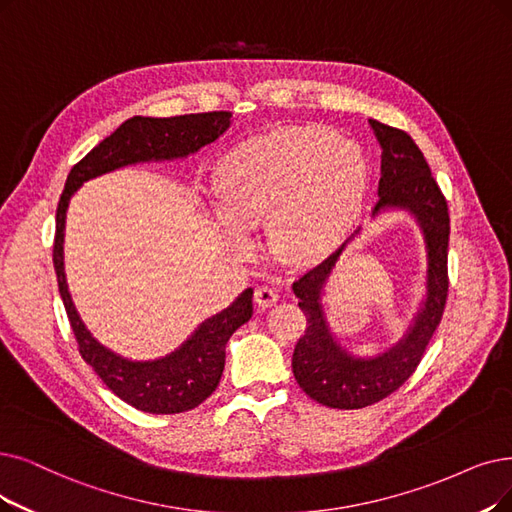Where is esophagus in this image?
Listing matches in <instances>:
<instances>
[{
  "instance_id": "34e87169",
  "label": "esophagus",
  "mask_w": 512,
  "mask_h": 512,
  "mask_svg": "<svg viewBox=\"0 0 512 512\" xmlns=\"http://www.w3.org/2000/svg\"><path fill=\"white\" fill-rule=\"evenodd\" d=\"M254 298L260 309H269V306H273L279 300V294L275 288H271V285H258Z\"/></svg>"
}]
</instances>
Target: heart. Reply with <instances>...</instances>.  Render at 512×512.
<instances>
[{
    "instance_id": "1",
    "label": "heart",
    "mask_w": 512,
    "mask_h": 512,
    "mask_svg": "<svg viewBox=\"0 0 512 512\" xmlns=\"http://www.w3.org/2000/svg\"><path fill=\"white\" fill-rule=\"evenodd\" d=\"M359 145L325 128H283L241 142L218 168L214 218L235 248L271 222L275 250L290 260L330 252L355 224L367 193Z\"/></svg>"
}]
</instances>
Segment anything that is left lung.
<instances>
[{
	"mask_svg": "<svg viewBox=\"0 0 512 512\" xmlns=\"http://www.w3.org/2000/svg\"><path fill=\"white\" fill-rule=\"evenodd\" d=\"M370 126L382 149L378 203L372 214L403 210L418 222L426 248V298L395 346L378 357H355L332 334L321 296L344 248L359 231L294 281L292 290L306 315V330L294 349L292 372L306 395L334 410H361L393 395L416 372L447 300V201L410 134L376 119H370Z\"/></svg>",
	"mask_w": 512,
	"mask_h": 512,
	"instance_id": "8db88e82",
	"label": "left lung"
}]
</instances>
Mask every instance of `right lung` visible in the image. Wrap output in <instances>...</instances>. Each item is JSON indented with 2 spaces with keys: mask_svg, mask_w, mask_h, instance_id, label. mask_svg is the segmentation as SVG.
I'll list each match as a JSON object with an SVG mask.
<instances>
[{
  "mask_svg": "<svg viewBox=\"0 0 512 512\" xmlns=\"http://www.w3.org/2000/svg\"><path fill=\"white\" fill-rule=\"evenodd\" d=\"M229 111L191 113L178 117H132L124 121L111 136L71 168L65 191L56 210L54 235V271L58 292L63 298L71 321L79 353L84 361L107 384L121 401L149 414H180L189 412L206 401L220 382L224 370V349L237 327L250 321L252 294L248 288L235 302L214 317L203 321L178 349L161 359L132 361L102 346L81 321L69 294L65 275V220L73 193L86 180L107 172L134 166L145 161H170L189 157L201 147L210 145L231 126Z\"/></svg>",
  "mask_w": 512,
  "mask_h": 512,
  "instance_id": "1",
  "label": "right lung"
}]
</instances>
